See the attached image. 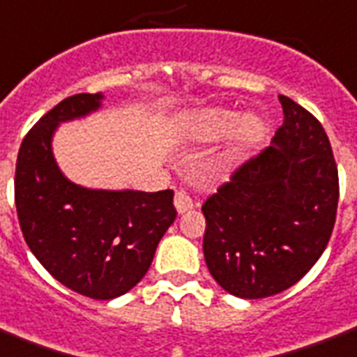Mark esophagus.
Returning a JSON list of instances; mask_svg holds the SVG:
<instances>
[{"mask_svg":"<svg viewBox=\"0 0 357 357\" xmlns=\"http://www.w3.org/2000/svg\"><path fill=\"white\" fill-rule=\"evenodd\" d=\"M174 206L178 209V213H187V211L195 208V202H192V198L185 190H178L176 197H174Z\"/></svg>","mask_w":357,"mask_h":357,"instance_id":"34e87169","label":"esophagus"}]
</instances>
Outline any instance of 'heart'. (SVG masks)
Wrapping results in <instances>:
<instances>
[{"mask_svg":"<svg viewBox=\"0 0 357 357\" xmlns=\"http://www.w3.org/2000/svg\"><path fill=\"white\" fill-rule=\"evenodd\" d=\"M187 138L195 144L217 142L225 138L222 159L225 162H236L258 146L264 138L266 125L255 114H243L221 108L206 106L190 114L185 125Z\"/></svg>","mask_w":357,"mask_h":357,"instance_id":"1","label":"heart"}]
</instances>
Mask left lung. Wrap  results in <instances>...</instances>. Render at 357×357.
Segmentation results:
<instances>
[{"instance_id": "1", "label": "left lung", "mask_w": 357, "mask_h": 357, "mask_svg": "<svg viewBox=\"0 0 357 357\" xmlns=\"http://www.w3.org/2000/svg\"><path fill=\"white\" fill-rule=\"evenodd\" d=\"M281 129L202 206L204 258L228 294L260 299L287 290L330 241L339 178L318 119L279 95Z\"/></svg>"}]
</instances>
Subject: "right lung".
I'll use <instances>...</instances> for the list:
<instances>
[{
	"label": "right lung",
	"mask_w": 357,
	"mask_h": 357,
	"mask_svg": "<svg viewBox=\"0 0 357 357\" xmlns=\"http://www.w3.org/2000/svg\"><path fill=\"white\" fill-rule=\"evenodd\" d=\"M102 99L73 95L35 123L18 151L15 202L27 247L56 281L114 299L142 281L178 213L170 189H89L61 172L52 149L59 123L97 112Z\"/></svg>",
	"instance_id": "add662e5"
}]
</instances>
